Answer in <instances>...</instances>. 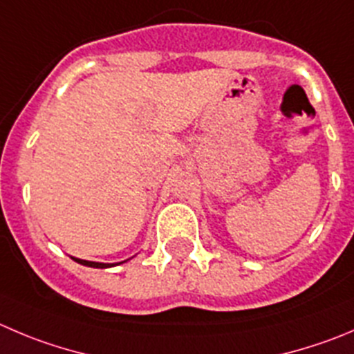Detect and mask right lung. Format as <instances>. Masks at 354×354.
Wrapping results in <instances>:
<instances>
[{"label":"right lung","instance_id":"obj_1","mask_svg":"<svg viewBox=\"0 0 354 354\" xmlns=\"http://www.w3.org/2000/svg\"><path fill=\"white\" fill-rule=\"evenodd\" d=\"M74 261L78 262V264H83V266H88V268H99V269H104V268H111V266L114 264H104V262H92V261H83V259H76L73 257Z\"/></svg>","mask_w":354,"mask_h":354}]
</instances>
